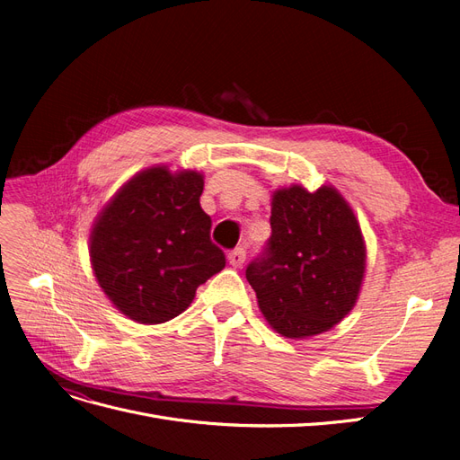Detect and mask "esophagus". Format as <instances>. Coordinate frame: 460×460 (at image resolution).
I'll list each match as a JSON object with an SVG mask.
<instances>
[{
  "instance_id": "obj_1",
  "label": "esophagus",
  "mask_w": 460,
  "mask_h": 460,
  "mask_svg": "<svg viewBox=\"0 0 460 460\" xmlns=\"http://www.w3.org/2000/svg\"><path fill=\"white\" fill-rule=\"evenodd\" d=\"M245 249L243 247H235L234 249V252L228 255V262L232 264V267L234 269H240L242 267V264L245 262Z\"/></svg>"
}]
</instances>
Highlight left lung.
<instances>
[{"label":"left lung","mask_w":460,"mask_h":460,"mask_svg":"<svg viewBox=\"0 0 460 460\" xmlns=\"http://www.w3.org/2000/svg\"><path fill=\"white\" fill-rule=\"evenodd\" d=\"M272 235L245 276L274 332L305 340L351 313L363 288L367 245L351 205L333 186L278 188Z\"/></svg>","instance_id":"8db88e82"}]
</instances>
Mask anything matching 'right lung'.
I'll use <instances>...</instances> for the list:
<instances>
[{"mask_svg":"<svg viewBox=\"0 0 460 460\" xmlns=\"http://www.w3.org/2000/svg\"><path fill=\"white\" fill-rule=\"evenodd\" d=\"M203 174L153 164L136 172L95 217L90 262L107 299L137 324L184 313L196 291L225 269L199 198Z\"/></svg>","mask_w":460,"mask_h":460,"instance_id":"1","label":"right lung"}]
</instances>
